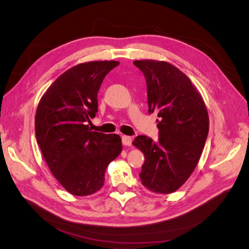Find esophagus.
I'll return each mask as SVG.
<instances>
[{"label":"esophagus","mask_w":249,"mask_h":249,"mask_svg":"<svg viewBox=\"0 0 249 249\" xmlns=\"http://www.w3.org/2000/svg\"><path fill=\"white\" fill-rule=\"evenodd\" d=\"M122 141H123V144L125 146L132 145V138L130 136H125V135H124V136L122 137Z\"/></svg>","instance_id":"obj_1"}]
</instances>
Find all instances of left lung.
<instances>
[{"label": "left lung", "instance_id": "left-lung-1", "mask_svg": "<svg viewBox=\"0 0 249 249\" xmlns=\"http://www.w3.org/2000/svg\"><path fill=\"white\" fill-rule=\"evenodd\" d=\"M144 74L148 113H157L159 139L144 135L133 144L144 155L140 179L156 193L175 192L196 167L209 133L206 105L190 79L165 61L136 60Z\"/></svg>", "mask_w": 249, "mask_h": 249}]
</instances>
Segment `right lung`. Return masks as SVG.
<instances>
[{
  "label": "right lung",
  "instance_id": "add662e5",
  "mask_svg": "<svg viewBox=\"0 0 249 249\" xmlns=\"http://www.w3.org/2000/svg\"><path fill=\"white\" fill-rule=\"evenodd\" d=\"M118 61L81 63L49 87L35 116L37 143L50 170L70 193L86 196L104 186L108 165L122 153L117 134L91 131L97 92Z\"/></svg>",
  "mask_w": 249,
  "mask_h": 249
}]
</instances>
